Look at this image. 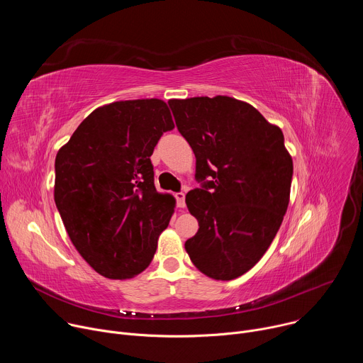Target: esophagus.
Returning a JSON list of instances; mask_svg holds the SVG:
<instances>
[{
    "instance_id": "34e87169",
    "label": "esophagus",
    "mask_w": 363,
    "mask_h": 363,
    "mask_svg": "<svg viewBox=\"0 0 363 363\" xmlns=\"http://www.w3.org/2000/svg\"><path fill=\"white\" fill-rule=\"evenodd\" d=\"M175 198H177V205L179 206V208H184V206H185V194L184 192H177Z\"/></svg>"
}]
</instances>
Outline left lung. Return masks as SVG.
I'll use <instances>...</instances> for the list:
<instances>
[{"label": "left lung", "instance_id": "left-lung-1", "mask_svg": "<svg viewBox=\"0 0 363 363\" xmlns=\"http://www.w3.org/2000/svg\"><path fill=\"white\" fill-rule=\"evenodd\" d=\"M168 103L195 153V178L202 182L185 196L199 225L185 250L205 276L237 279L264 255L287 211L293 161L283 132L234 97Z\"/></svg>", "mask_w": 363, "mask_h": 363}]
</instances>
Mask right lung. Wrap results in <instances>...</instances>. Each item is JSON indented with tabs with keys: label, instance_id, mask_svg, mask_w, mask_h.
Masks as SVG:
<instances>
[{
	"label": "right lung",
	"instance_id": "right-lung-1",
	"mask_svg": "<svg viewBox=\"0 0 363 363\" xmlns=\"http://www.w3.org/2000/svg\"><path fill=\"white\" fill-rule=\"evenodd\" d=\"M174 128L161 99L113 101L57 152L56 206L73 245L103 277L132 279L152 262L175 198L155 188L150 155Z\"/></svg>",
	"mask_w": 363,
	"mask_h": 363
}]
</instances>
